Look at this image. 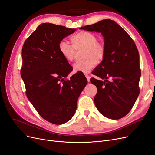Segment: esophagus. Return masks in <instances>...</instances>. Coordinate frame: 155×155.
Wrapping results in <instances>:
<instances>
[{"label":"esophagus","instance_id":"34e87169","mask_svg":"<svg viewBox=\"0 0 155 155\" xmlns=\"http://www.w3.org/2000/svg\"><path fill=\"white\" fill-rule=\"evenodd\" d=\"M85 77L87 78V81H88V82H89V81H90V77H89V74H85Z\"/></svg>","mask_w":155,"mask_h":155}]
</instances>
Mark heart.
I'll list each match as a JSON object with an SVG mask.
<instances>
[{
    "label": "heart",
    "instance_id": "b5f03b06",
    "mask_svg": "<svg viewBox=\"0 0 155 155\" xmlns=\"http://www.w3.org/2000/svg\"><path fill=\"white\" fill-rule=\"evenodd\" d=\"M97 39L96 35L93 32L81 31L71 38L72 46L64 40L59 42V52L68 62L74 59L76 50L84 48L82 54L84 59L76 62L73 66L74 72L88 73L96 66L97 61L104 59L105 55V45Z\"/></svg>",
    "mask_w": 155,
    "mask_h": 155
}]
</instances>
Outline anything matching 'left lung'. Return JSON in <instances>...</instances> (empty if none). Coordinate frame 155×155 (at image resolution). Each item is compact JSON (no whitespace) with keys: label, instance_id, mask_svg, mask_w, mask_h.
Returning a JSON list of instances; mask_svg holds the SVG:
<instances>
[{"label":"left lung","instance_id":"left-lung-1","mask_svg":"<svg viewBox=\"0 0 155 155\" xmlns=\"http://www.w3.org/2000/svg\"><path fill=\"white\" fill-rule=\"evenodd\" d=\"M81 29L101 32L105 55L93 74L104 79H90L98 91L94 98L99 112L107 118L119 119L130 112L140 93L139 54L134 40L114 21L106 19Z\"/></svg>","mask_w":155,"mask_h":155}]
</instances>
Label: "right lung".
Segmentation results:
<instances>
[{
	"label": "right lung",
	"instance_id": "right-lung-1",
	"mask_svg": "<svg viewBox=\"0 0 155 155\" xmlns=\"http://www.w3.org/2000/svg\"><path fill=\"white\" fill-rule=\"evenodd\" d=\"M75 31L44 23L26 39L21 50L20 72L27 98L40 116L54 124L72 118L87 82L81 73L66 78L73 68L59 50V42Z\"/></svg>",
	"mask_w": 155,
	"mask_h": 155
}]
</instances>
